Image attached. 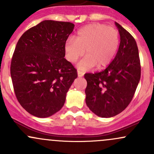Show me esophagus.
I'll return each mask as SVG.
<instances>
[{"mask_svg": "<svg viewBox=\"0 0 154 154\" xmlns=\"http://www.w3.org/2000/svg\"><path fill=\"white\" fill-rule=\"evenodd\" d=\"M83 75H84V73H83V71H77V76H78L79 77H82Z\"/></svg>", "mask_w": 154, "mask_h": 154, "instance_id": "obj_1", "label": "esophagus"}]
</instances>
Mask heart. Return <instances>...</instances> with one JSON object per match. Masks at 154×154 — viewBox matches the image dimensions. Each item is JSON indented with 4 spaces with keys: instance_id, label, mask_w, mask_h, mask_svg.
<instances>
[{
    "instance_id": "obj_1",
    "label": "heart",
    "mask_w": 154,
    "mask_h": 154,
    "mask_svg": "<svg viewBox=\"0 0 154 154\" xmlns=\"http://www.w3.org/2000/svg\"><path fill=\"white\" fill-rule=\"evenodd\" d=\"M119 46V33L116 29L103 24H91L80 29L75 39L69 38L65 44L66 58L75 63L86 57L78 64L81 70H88L97 66V69L106 67L117 53Z\"/></svg>"
}]
</instances>
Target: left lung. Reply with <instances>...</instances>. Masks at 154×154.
<instances>
[{
    "label": "left lung",
    "instance_id": "8db88e82",
    "mask_svg": "<svg viewBox=\"0 0 154 154\" xmlns=\"http://www.w3.org/2000/svg\"><path fill=\"white\" fill-rule=\"evenodd\" d=\"M115 24L120 35V45L114 60L103 71L84 75L87 106L101 118L116 116L127 108L141 77L136 40L119 23Z\"/></svg>",
    "mask_w": 154,
    "mask_h": 154
}]
</instances>
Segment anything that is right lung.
<instances>
[{"label": "right lung", "instance_id": "1", "mask_svg": "<svg viewBox=\"0 0 154 154\" xmlns=\"http://www.w3.org/2000/svg\"><path fill=\"white\" fill-rule=\"evenodd\" d=\"M70 22L45 20L18 40L11 62L14 91L21 106L38 118L60 111L77 77L66 56L65 44L74 30Z\"/></svg>", "mask_w": 154, "mask_h": 154}]
</instances>
